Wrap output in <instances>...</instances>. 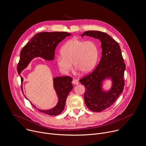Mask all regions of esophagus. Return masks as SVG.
Wrapping results in <instances>:
<instances>
[{
	"instance_id": "34e87169",
	"label": "esophagus",
	"mask_w": 146,
	"mask_h": 146,
	"mask_svg": "<svg viewBox=\"0 0 146 146\" xmlns=\"http://www.w3.org/2000/svg\"><path fill=\"white\" fill-rule=\"evenodd\" d=\"M72 83L74 84V85H77L79 84V82L77 79H73L72 80Z\"/></svg>"
}]
</instances>
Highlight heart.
<instances>
[{
  "label": "heart",
  "instance_id": "heart-1",
  "mask_svg": "<svg viewBox=\"0 0 146 146\" xmlns=\"http://www.w3.org/2000/svg\"><path fill=\"white\" fill-rule=\"evenodd\" d=\"M62 55L57 56L56 61L60 71L68 73L75 68L82 74H87L94 68L98 58V50L93 41H84L74 38L67 41L61 49Z\"/></svg>",
  "mask_w": 146,
  "mask_h": 146
}]
</instances>
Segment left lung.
Here are the masks:
<instances>
[{
	"label": "left lung",
	"instance_id": "1",
	"mask_svg": "<svg viewBox=\"0 0 146 146\" xmlns=\"http://www.w3.org/2000/svg\"><path fill=\"white\" fill-rule=\"evenodd\" d=\"M84 36L97 38L101 42L102 57L99 64L91 74L79 80L86 89V105L92 111L99 112L110 107L123 92L125 64L119 44L109 35L100 31H86L81 35ZM106 79L112 81L111 89L107 91L102 86Z\"/></svg>",
	"mask_w": 146,
	"mask_h": 146
}]
</instances>
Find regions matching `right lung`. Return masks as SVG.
Here are the masks:
<instances>
[{
    "label": "right lung",
    "mask_w": 146,
    "mask_h": 146,
    "mask_svg": "<svg viewBox=\"0 0 146 146\" xmlns=\"http://www.w3.org/2000/svg\"><path fill=\"white\" fill-rule=\"evenodd\" d=\"M71 34L64 32H41L35 35L22 48L20 53V59L17 66L18 74L26 68L31 62L36 57H41L49 61L54 60V50L58 45L66 37ZM21 83L23 79L20 75ZM53 87L58 98L56 105L52 109L38 110L50 115L59 114L64 109L66 99L69 93L73 89L71 83L72 79L70 76H58L53 78ZM25 98L28 100L26 97ZM32 105L37 108L32 103Z\"/></svg>",
    "instance_id": "right-lung-1"
}]
</instances>
